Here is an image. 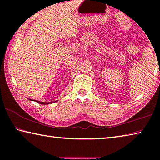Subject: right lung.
Returning <instances> with one entry per match:
<instances>
[{
    "label": "right lung",
    "instance_id": "right-lung-1",
    "mask_svg": "<svg viewBox=\"0 0 160 160\" xmlns=\"http://www.w3.org/2000/svg\"><path fill=\"white\" fill-rule=\"evenodd\" d=\"M34 101V100H33ZM35 102H38V103H39V104H51V103L52 102H48V103H47V102H39V101H36V100H34Z\"/></svg>",
    "mask_w": 160,
    "mask_h": 160
}]
</instances>
